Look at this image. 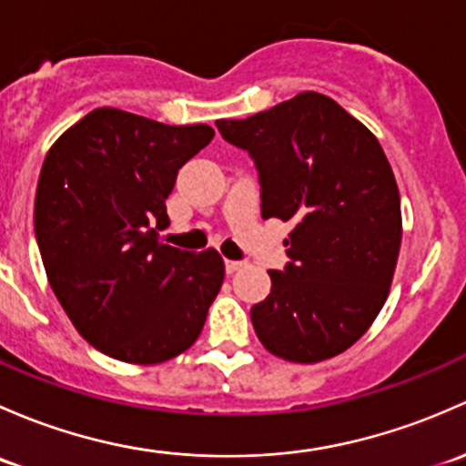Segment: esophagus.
Returning a JSON list of instances; mask_svg holds the SVG:
<instances>
[{
    "instance_id": "esophagus-1",
    "label": "esophagus",
    "mask_w": 466,
    "mask_h": 466,
    "mask_svg": "<svg viewBox=\"0 0 466 466\" xmlns=\"http://www.w3.org/2000/svg\"><path fill=\"white\" fill-rule=\"evenodd\" d=\"M247 262L244 260H224V268H227V273H235L238 268H242Z\"/></svg>"
}]
</instances>
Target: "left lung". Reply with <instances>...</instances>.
I'll use <instances>...</instances> for the list:
<instances>
[{
    "instance_id": "1",
    "label": "left lung",
    "mask_w": 466,
    "mask_h": 466,
    "mask_svg": "<svg viewBox=\"0 0 466 466\" xmlns=\"http://www.w3.org/2000/svg\"><path fill=\"white\" fill-rule=\"evenodd\" d=\"M248 152L262 218L294 219L287 262L251 307L258 339L294 363L337 357L386 303L401 244L400 190L372 132L337 100L294 96L242 121H218Z\"/></svg>"
}]
</instances>
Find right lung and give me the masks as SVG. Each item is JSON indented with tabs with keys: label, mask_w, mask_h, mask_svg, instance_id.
Here are the masks:
<instances>
[{
	"label": "right lung",
	"mask_w": 466,
	"mask_h": 466,
	"mask_svg": "<svg viewBox=\"0 0 466 466\" xmlns=\"http://www.w3.org/2000/svg\"><path fill=\"white\" fill-rule=\"evenodd\" d=\"M215 137L100 107L46 155L35 193V238L62 309L107 357L150 366L188 350L224 280L215 248L181 251L167 224L177 172Z\"/></svg>",
	"instance_id": "1"
}]
</instances>
